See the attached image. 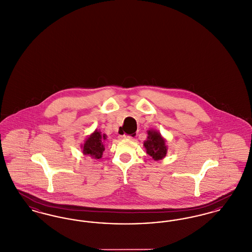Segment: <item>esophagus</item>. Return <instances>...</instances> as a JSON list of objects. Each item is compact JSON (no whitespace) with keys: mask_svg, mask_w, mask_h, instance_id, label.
<instances>
[{"mask_svg":"<svg viewBox=\"0 0 252 252\" xmlns=\"http://www.w3.org/2000/svg\"><path fill=\"white\" fill-rule=\"evenodd\" d=\"M121 139H126V140H132L133 137L130 135H122L121 136Z\"/></svg>","mask_w":252,"mask_h":252,"instance_id":"34e87169","label":"esophagus"}]
</instances>
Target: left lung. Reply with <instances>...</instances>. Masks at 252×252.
I'll return each mask as SVG.
<instances>
[{
	"label": "left lung",
	"instance_id": "obj_1",
	"mask_svg": "<svg viewBox=\"0 0 252 252\" xmlns=\"http://www.w3.org/2000/svg\"><path fill=\"white\" fill-rule=\"evenodd\" d=\"M147 134V140L144 143L146 153L152 157L154 160L162 159L167 153V146L165 144L166 141L161 137L160 133L156 130H148Z\"/></svg>",
	"mask_w": 252,
	"mask_h": 252
}]
</instances>
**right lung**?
I'll return each instance as SVG.
<instances>
[{"label": "right lung", "instance_id": "1", "mask_svg": "<svg viewBox=\"0 0 252 252\" xmlns=\"http://www.w3.org/2000/svg\"><path fill=\"white\" fill-rule=\"evenodd\" d=\"M106 140V134H103L96 129L95 131L92 133L87 140L85 141L84 144L81 146L83 149L84 155H89L93 157L94 158H101L103 152L105 151V147L103 144V141Z\"/></svg>", "mask_w": 252, "mask_h": 252}]
</instances>
